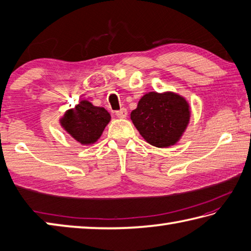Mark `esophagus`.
I'll use <instances>...</instances> for the list:
<instances>
[{
    "label": "esophagus",
    "instance_id": "esophagus-1",
    "mask_svg": "<svg viewBox=\"0 0 251 251\" xmlns=\"http://www.w3.org/2000/svg\"><path fill=\"white\" fill-rule=\"evenodd\" d=\"M116 116L120 117V118H126V116H127V109L126 108H122L120 110H117Z\"/></svg>",
    "mask_w": 251,
    "mask_h": 251
}]
</instances>
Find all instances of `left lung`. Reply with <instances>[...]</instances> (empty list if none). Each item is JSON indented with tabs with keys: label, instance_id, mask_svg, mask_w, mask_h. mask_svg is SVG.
<instances>
[{
	"label": "left lung",
	"instance_id": "left-lung-1",
	"mask_svg": "<svg viewBox=\"0 0 251 251\" xmlns=\"http://www.w3.org/2000/svg\"><path fill=\"white\" fill-rule=\"evenodd\" d=\"M189 117L188 103L171 92L148 93L130 113V120L145 141L161 148L174 145L180 138Z\"/></svg>",
	"mask_w": 251,
	"mask_h": 251
}]
</instances>
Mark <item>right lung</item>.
Returning <instances> with one entry per match:
<instances>
[{
    "instance_id": "1",
    "label": "right lung",
    "mask_w": 251,
    "mask_h": 251,
    "mask_svg": "<svg viewBox=\"0 0 251 251\" xmlns=\"http://www.w3.org/2000/svg\"><path fill=\"white\" fill-rule=\"evenodd\" d=\"M110 121L109 113L87 100H82L75 108L67 110L61 124L72 137L83 145L95 143Z\"/></svg>"
}]
</instances>
